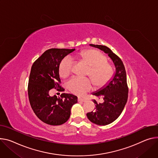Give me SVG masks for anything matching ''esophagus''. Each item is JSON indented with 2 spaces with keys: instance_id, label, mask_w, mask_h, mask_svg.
Instances as JSON below:
<instances>
[{
  "instance_id": "1",
  "label": "esophagus",
  "mask_w": 158,
  "mask_h": 158,
  "mask_svg": "<svg viewBox=\"0 0 158 158\" xmlns=\"http://www.w3.org/2000/svg\"><path fill=\"white\" fill-rule=\"evenodd\" d=\"M78 102H86V99H84V98H81V97H79V98H78Z\"/></svg>"
}]
</instances>
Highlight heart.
I'll list each match as a JSON object with an SVG mask.
<instances>
[{
	"label": "heart",
	"instance_id": "1",
	"mask_svg": "<svg viewBox=\"0 0 158 158\" xmlns=\"http://www.w3.org/2000/svg\"><path fill=\"white\" fill-rule=\"evenodd\" d=\"M79 59L86 64L89 67V76L96 85H103L111 76V69L106 64L107 59L102 53L96 50H88L79 55ZM73 66L71 56H67L62 59L59 65V74L62 77L70 74ZM67 85L70 91L76 94L82 95L91 88L92 84L88 79L73 78L70 79Z\"/></svg>",
	"mask_w": 158,
	"mask_h": 158
}]
</instances>
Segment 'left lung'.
<instances>
[{"instance_id": "8db88e82", "label": "left lung", "mask_w": 158, "mask_h": 158, "mask_svg": "<svg viewBox=\"0 0 158 158\" xmlns=\"http://www.w3.org/2000/svg\"><path fill=\"white\" fill-rule=\"evenodd\" d=\"M108 54L114 65V72L111 79L98 90L92 93L93 95L103 96L104 102L96 105L95 110L88 113L86 115L93 123L98 125H106L114 122L122 113L127 102L128 89L127 84L126 72L124 65L119 57L109 48L103 45L89 44Z\"/></svg>"}]
</instances>
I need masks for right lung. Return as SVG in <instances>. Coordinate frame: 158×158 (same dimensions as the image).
<instances>
[{
	"instance_id": "right-lung-1",
	"label": "right lung",
	"mask_w": 158,
	"mask_h": 158,
	"mask_svg": "<svg viewBox=\"0 0 158 158\" xmlns=\"http://www.w3.org/2000/svg\"><path fill=\"white\" fill-rule=\"evenodd\" d=\"M75 49L51 48L45 51L32 65L28 83V96L31 106L37 117L51 125L65 123L70 116L77 97L63 93L60 97L50 96L49 91L61 88L59 65L65 56Z\"/></svg>"
}]
</instances>
